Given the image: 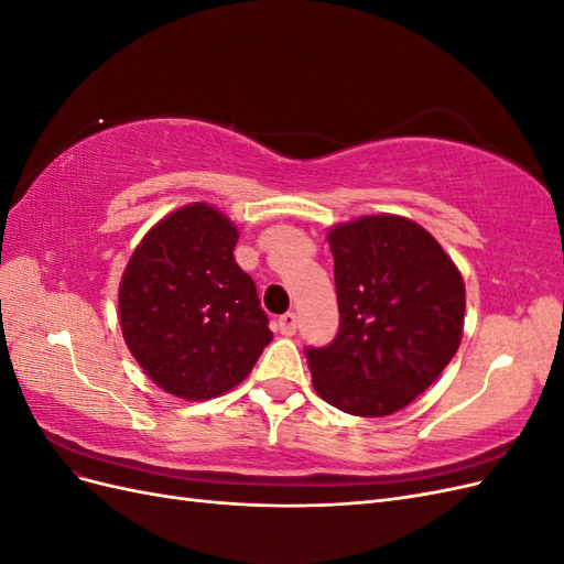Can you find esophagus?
<instances>
[{"instance_id":"34e87169","label":"esophagus","mask_w":564,"mask_h":564,"mask_svg":"<svg viewBox=\"0 0 564 564\" xmlns=\"http://www.w3.org/2000/svg\"><path fill=\"white\" fill-rule=\"evenodd\" d=\"M296 313H284V315H280V319H278V332L282 334V336H294L296 334Z\"/></svg>"}]
</instances>
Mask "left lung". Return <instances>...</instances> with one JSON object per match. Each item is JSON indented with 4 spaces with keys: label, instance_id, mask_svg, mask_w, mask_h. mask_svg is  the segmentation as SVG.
Returning a JSON list of instances; mask_svg holds the SVG:
<instances>
[{
    "label": "left lung",
    "instance_id": "8db88e82",
    "mask_svg": "<svg viewBox=\"0 0 564 564\" xmlns=\"http://www.w3.org/2000/svg\"><path fill=\"white\" fill-rule=\"evenodd\" d=\"M340 324L305 348L317 395L352 416H388L440 377L464 334L466 286L435 237L379 214L329 232Z\"/></svg>",
    "mask_w": 564,
    "mask_h": 564
}]
</instances>
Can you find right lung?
I'll use <instances>...</instances> for the list:
<instances>
[{"instance_id": "1", "label": "right lung", "mask_w": 564, "mask_h": 564, "mask_svg": "<svg viewBox=\"0 0 564 564\" xmlns=\"http://www.w3.org/2000/svg\"><path fill=\"white\" fill-rule=\"evenodd\" d=\"M237 228L212 204L169 214L131 253L119 324L135 362L181 400L242 383L272 340L256 284L235 263Z\"/></svg>"}]
</instances>
